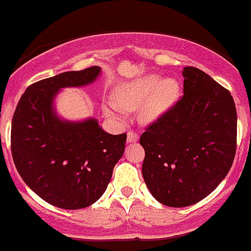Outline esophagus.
<instances>
[{
  "instance_id": "1",
  "label": "esophagus",
  "mask_w": 251,
  "mask_h": 251,
  "mask_svg": "<svg viewBox=\"0 0 251 251\" xmlns=\"http://www.w3.org/2000/svg\"><path fill=\"white\" fill-rule=\"evenodd\" d=\"M127 143H133V142H137L138 141V135L133 131H128L127 132Z\"/></svg>"
}]
</instances>
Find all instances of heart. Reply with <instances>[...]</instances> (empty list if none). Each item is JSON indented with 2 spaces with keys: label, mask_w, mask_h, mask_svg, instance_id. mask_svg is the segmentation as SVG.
Instances as JSON below:
<instances>
[{
  "label": "heart",
  "mask_w": 251,
  "mask_h": 251,
  "mask_svg": "<svg viewBox=\"0 0 251 251\" xmlns=\"http://www.w3.org/2000/svg\"><path fill=\"white\" fill-rule=\"evenodd\" d=\"M177 96L178 83L173 78L161 81L155 75H149L121 87L116 95V105L126 111L142 107V121L153 123L170 109ZM118 108L115 105H108L104 110L107 115L121 120L123 115Z\"/></svg>",
  "instance_id": "obj_1"
}]
</instances>
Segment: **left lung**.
Instances as JSON below:
<instances>
[{"label": "left lung", "mask_w": 251, "mask_h": 251, "mask_svg": "<svg viewBox=\"0 0 251 251\" xmlns=\"http://www.w3.org/2000/svg\"><path fill=\"white\" fill-rule=\"evenodd\" d=\"M183 96L142 133L144 182L159 203L193 205L226 177L237 149V110L228 90L194 67Z\"/></svg>", "instance_id": "8db88e82"}]
</instances>
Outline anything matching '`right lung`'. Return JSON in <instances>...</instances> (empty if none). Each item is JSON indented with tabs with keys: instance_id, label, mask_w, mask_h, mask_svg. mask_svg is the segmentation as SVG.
<instances>
[{
	"instance_id": "right-lung-1",
	"label": "right lung",
	"mask_w": 251,
	"mask_h": 251,
	"mask_svg": "<svg viewBox=\"0 0 251 251\" xmlns=\"http://www.w3.org/2000/svg\"><path fill=\"white\" fill-rule=\"evenodd\" d=\"M100 73V67H91L32 83L12 120L11 151L18 173L40 198L62 209L97 201L125 151L126 133H107L96 119L60 120L53 109L60 88L88 85Z\"/></svg>"
}]
</instances>
